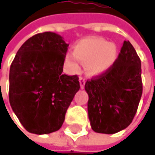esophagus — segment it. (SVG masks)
<instances>
[{
	"mask_svg": "<svg viewBox=\"0 0 155 155\" xmlns=\"http://www.w3.org/2000/svg\"><path fill=\"white\" fill-rule=\"evenodd\" d=\"M79 81H80V85H81V89H83V88H84V86H85V82H86V80H85V78L80 77Z\"/></svg>",
	"mask_w": 155,
	"mask_h": 155,
	"instance_id": "34e87169",
	"label": "esophagus"
}]
</instances>
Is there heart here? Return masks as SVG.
<instances>
[{
  "mask_svg": "<svg viewBox=\"0 0 155 155\" xmlns=\"http://www.w3.org/2000/svg\"><path fill=\"white\" fill-rule=\"evenodd\" d=\"M117 47L100 38H86L79 41L74 47V53L67 52L65 64L70 72L76 73L80 62L85 64L90 75H99L106 72L116 61Z\"/></svg>",
  "mask_w": 155,
  "mask_h": 155,
  "instance_id": "b5f03b06",
  "label": "heart"
}]
</instances>
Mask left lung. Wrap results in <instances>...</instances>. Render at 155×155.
<instances>
[{
    "label": "left lung",
    "instance_id": "left-lung-1",
    "mask_svg": "<svg viewBox=\"0 0 155 155\" xmlns=\"http://www.w3.org/2000/svg\"><path fill=\"white\" fill-rule=\"evenodd\" d=\"M88 114L91 129L114 134L132 121L142 96L141 61L129 41H124L118 58L104 74L87 81Z\"/></svg>",
    "mask_w": 155,
    "mask_h": 155
}]
</instances>
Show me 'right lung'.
<instances>
[{
    "label": "right lung",
    "instance_id": "add662e5",
    "mask_svg": "<svg viewBox=\"0 0 155 155\" xmlns=\"http://www.w3.org/2000/svg\"><path fill=\"white\" fill-rule=\"evenodd\" d=\"M64 38L45 32L20 47L9 69V103L24 128L42 135L58 130L80 89L77 75L64 74Z\"/></svg>",
    "mask_w": 155,
    "mask_h": 155
}]
</instances>
